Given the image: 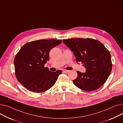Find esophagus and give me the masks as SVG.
<instances>
[{
  "mask_svg": "<svg viewBox=\"0 0 123 123\" xmlns=\"http://www.w3.org/2000/svg\"><path fill=\"white\" fill-rule=\"evenodd\" d=\"M69 72V71H68V70H63V72H64V73H68Z\"/></svg>",
  "mask_w": 123,
  "mask_h": 123,
  "instance_id": "esophagus-1",
  "label": "esophagus"
}]
</instances>
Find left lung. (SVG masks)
Instances as JSON below:
<instances>
[{
  "label": "left lung",
  "mask_w": 123,
  "mask_h": 123,
  "mask_svg": "<svg viewBox=\"0 0 123 123\" xmlns=\"http://www.w3.org/2000/svg\"><path fill=\"white\" fill-rule=\"evenodd\" d=\"M64 44L73 51L77 62H81L85 73L77 71L78 77L74 84L86 92L100 88L109 77L112 67L111 55L99 41L92 38L63 39Z\"/></svg>",
  "instance_id": "1"
}]
</instances>
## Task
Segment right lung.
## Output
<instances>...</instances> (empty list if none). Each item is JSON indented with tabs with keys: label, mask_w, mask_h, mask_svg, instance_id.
<instances>
[{
	"label": "right lung",
	"mask_w": 123,
	"mask_h": 123,
	"mask_svg": "<svg viewBox=\"0 0 123 123\" xmlns=\"http://www.w3.org/2000/svg\"><path fill=\"white\" fill-rule=\"evenodd\" d=\"M61 43V40L42 39L23 45L14 61L15 75L19 82L34 92H42L50 88L62 71L51 72L44 66L49 59L50 50Z\"/></svg>",
	"instance_id": "obj_1"
}]
</instances>
